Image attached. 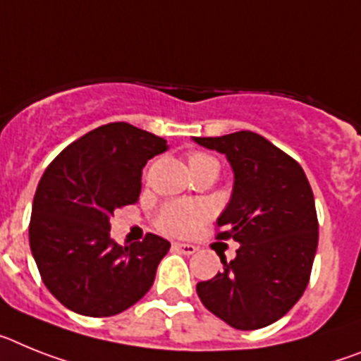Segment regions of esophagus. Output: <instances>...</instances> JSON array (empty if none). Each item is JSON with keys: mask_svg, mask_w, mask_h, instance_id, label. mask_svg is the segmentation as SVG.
<instances>
[{"mask_svg": "<svg viewBox=\"0 0 361 361\" xmlns=\"http://www.w3.org/2000/svg\"><path fill=\"white\" fill-rule=\"evenodd\" d=\"M174 249L178 250V252H180V255H185V256H190V255H194V252H196V250H198V247L196 245H190V243H174Z\"/></svg>", "mask_w": 361, "mask_h": 361, "instance_id": "1", "label": "esophagus"}]
</instances>
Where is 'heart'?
<instances>
[{
  "label": "heart",
  "mask_w": 361,
  "mask_h": 361,
  "mask_svg": "<svg viewBox=\"0 0 361 361\" xmlns=\"http://www.w3.org/2000/svg\"><path fill=\"white\" fill-rule=\"evenodd\" d=\"M190 171L196 172L207 165H218L216 158L211 154L202 152V150H192L187 154ZM207 219V209L190 202H172L163 207L156 216V227L163 234L169 236H187L194 233L198 225H202Z\"/></svg>",
  "instance_id": "obj_1"
}]
</instances>
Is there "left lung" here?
Here are the masks:
<instances>
[{
    "instance_id": "left-lung-1",
    "label": "left lung",
    "mask_w": 361,
    "mask_h": 361,
    "mask_svg": "<svg viewBox=\"0 0 361 361\" xmlns=\"http://www.w3.org/2000/svg\"><path fill=\"white\" fill-rule=\"evenodd\" d=\"M233 165L234 189L216 240L240 243L224 271L200 281L203 305L240 331L267 327L302 298L318 247L314 196L300 163L250 130L194 137Z\"/></svg>"
}]
</instances>
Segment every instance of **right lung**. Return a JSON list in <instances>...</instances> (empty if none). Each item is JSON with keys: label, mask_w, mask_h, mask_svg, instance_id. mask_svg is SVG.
I'll return each instance as SVG.
<instances>
[{"label": "right lung", "mask_w": 361, "mask_h": 361, "mask_svg": "<svg viewBox=\"0 0 361 361\" xmlns=\"http://www.w3.org/2000/svg\"><path fill=\"white\" fill-rule=\"evenodd\" d=\"M167 140L116 121L94 128L52 159L34 194L30 250L47 289L67 309L102 318L140 302L171 243L156 234L118 245L116 209L140 200L145 163Z\"/></svg>", "instance_id": "obj_1"}]
</instances>
